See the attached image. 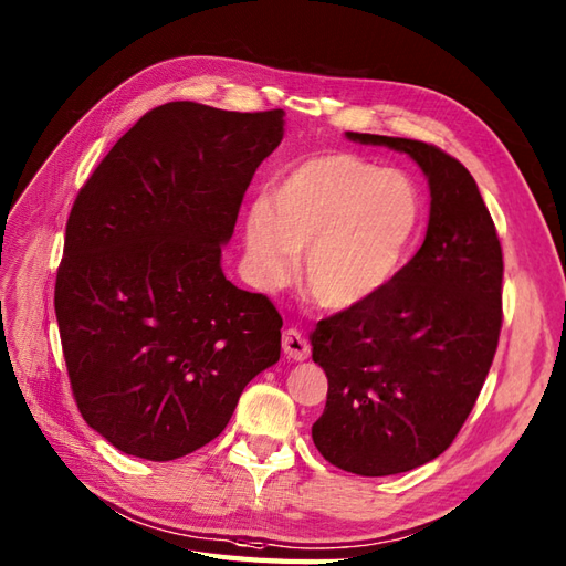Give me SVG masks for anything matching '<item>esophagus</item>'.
Instances as JSON below:
<instances>
[{
  "label": "esophagus",
  "instance_id": "1",
  "mask_svg": "<svg viewBox=\"0 0 566 566\" xmlns=\"http://www.w3.org/2000/svg\"><path fill=\"white\" fill-rule=\"evenodd\" d=\"M283 353L291 357V360L302 363L310 357V343L297 328H287L283 331Z\"/></svg>",
  "mask_w": 566,
  "mask_h": 566
}]
</instances>
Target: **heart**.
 Instances as JSON below:
<instances>
[{
  "label": "heart",
  "mask_w": 566,
  "mask_h": 566,
  "mask_svg": "<svg viewBox=\"0 0 566 566\" xmlns=\"http://www.w3.org/2000/svg\"><path fill=\"white\" fill-rule=\"evenodd\" d=\"M418 187L401 170L353 154L302 160L244 220L252 279L273 291L293 279L300 252L312 297L326 310H353L401 271L420 228Z\"/></svg>",
  "instance_id": "1"
}]
</instances>
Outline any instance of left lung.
I'll list each match as a JSON object with an SVG mask.
<instances>
[{"instance_id":"obj_1","label":"left lung","mask_w":566,"mask_h":566,"mask_svg":"<svg viewBox=\"0 0 566 566\" xmlns=\"http://www.w3.org/2000/svg\"><path fill=\"white\" fill-rule=\"evenodd\" d=\"M420 165L430 185L424 242L384 291L322 319L312 360L328 394L314 447L340 471L381 478L447 451L478 401L502 328V247L473 175L444 150L346 132Z\"/></svg>"}]
</instances>
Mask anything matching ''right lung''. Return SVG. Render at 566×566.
<instances>
[{
  "label": "right lung",
  "mask_w": 566,
  "mask_h": 566,
  "mask_svg": "<svg viewBox=\"0 0 566 566\" xmlns=\"http://www.w3.org/2000/svg\"><path fill=\"white\" fill-rule=\"evenodd\" d=\"M283 109H150L81 187L54 283L81 416L115 449L172 461L226 430L240 394L279 363L283 319L232 285L220 256Z\"/></svg>",
  "instance_id": "1"
}]
</instances>
